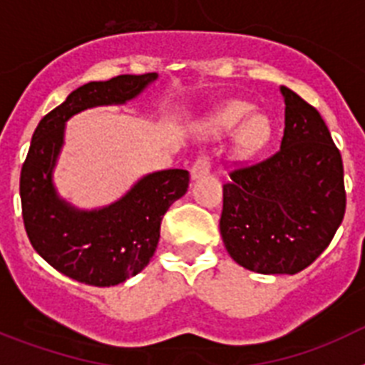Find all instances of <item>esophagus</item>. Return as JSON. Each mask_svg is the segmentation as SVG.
I'll list each match as a JSON object with an SVG mask.
<instances>
[{"mask_svg": "<svg viewBox=\"0 0 365 365\" xmlns=\"http://www.w3.org/2000/svg\"><path fill=\"white\" fill-rule=\"evenodd\" d=\"M210 173V159L208 157H199L195 163H193L192 170H190V175H192V180H197L201 177H206Z\"/></svg>", "mask_w": 365, "mask_h": 365, "instance_id": "esophagus-1", "label": "esophagus"}]
</instances>
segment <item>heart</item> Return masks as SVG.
I'll use <instances>...</instances> for the list:
<instances>
[{
    "label": "heart",
    "instance_id": "heart-1",
    "mask_svg": "<svg viewBox=\"0 0 365 365\" xmlns=\"http://www.w3.org/2000/svg\"><path fill=\"white\" fill-rule=\"evenodd\" d=\"M235 127L238 130L234 135V150L237 155H254L269 143V118L263 113L252 111V106L243 100L225 102L205 122V130L212 135H225Z\"/></svg>",
    "mask_w": 365,
    "mask_h": 365
}]
</instances>
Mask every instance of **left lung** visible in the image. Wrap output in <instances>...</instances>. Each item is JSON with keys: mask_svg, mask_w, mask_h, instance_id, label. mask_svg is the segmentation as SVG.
Returning <instances> with one entry per match:
<instances>
[{"mask_svg": "<svg viewBox=\"0 0 365 365\" xmlns=\"http://www.w3.org/2000/svg\"><path fill=\"white\" fill-rule=\"evenodd\" d=\"M278 153L230 173L222 186V243L257 274H296L329 247L346 214L344 164L320 113L289 87Z\"/></svg>", "mask_w": 365, "mask_h": 365, "instance_id": "obj_1", "label": "left lung"}]
</instances>
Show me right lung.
<instances>
[{
  "mask_svg": "<svg viewBox=\"0 0 365 365\" xmlns=\"http://www.w3.org/2000/svg\"><path fill=\"white\" fill-rule=\"evenodd\" d=\"M157 78V73L120 74L86 83L47 113L32 135L19 177L25 230L34 250L67 278L111 287L140 272L153 257L164 214L188 190L186 170H163L140 177L111 205L83 210L54 186L66 122L86 109L125 104Z\"/></svg>",
  "mask_w": 365,
  "mask_h": 365,
  "instance_id": "1",
  "label": "right lung"
}]
</instances>
